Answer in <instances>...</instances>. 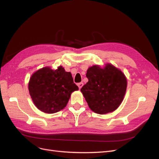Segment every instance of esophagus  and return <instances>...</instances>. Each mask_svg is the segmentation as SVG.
<instances>
[{
    "label": "esophagus",
    "instance_id": "34e87169",
    "mask_svg": "<svg viewBox=\"0 0 159 159\" xmlns=\"http://www.w3.org/2000/svg\"><path fill=\"white\" fill-rule=\"evenodd\" d=\"M83 85H84L83 82H80V83H78V88H79L80 89L81 88H82Z\"/></svg>",
    "mask_w": 159,
    "mask_h": 159
}]
</instances>
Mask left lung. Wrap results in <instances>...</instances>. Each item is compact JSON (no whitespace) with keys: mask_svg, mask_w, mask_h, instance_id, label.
I'll return each mask as SVG.
<instances>
[{"mask_svg":"<svg viewBox=\"0 0 159 159\" xmlns=\"http://www.w3.org/2000/svg\"><path fill=\"white\" fill-rule=\"evenodd\" d=\"M86 77L88 81L81 91L89 108L101 115L117 109L127 89V80L123 72L111 64L103 68L93 66L88 70Z\"/></svg>","mask_w":159,"mask_h":159,"instance_id":"obj_1","label":"left lung"}]
</instances>
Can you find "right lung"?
<instances>
[{
  "instance_id": "1",
  "label": "right lung",
  "mask_w": 159,
  "mask_h": 159,
  "mask_svg": "<svg viewBox=\"0 0 159 159\" xmlns=\"http://www.w3.org/2000/svg\"><path fill=\"white\" fill-rule=\"evenodd\" d=\"M28 89L38 109L54 113L66 106L71 93L79 88L70 72L60 66L56 70L46 67L36 71L30 79Z\"/></svg>"
}]
</instances>
